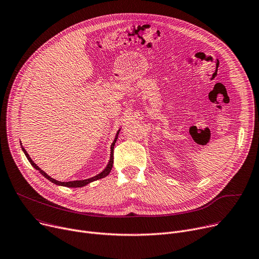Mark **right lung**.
<instances>
[{"instance_id": "add662e5", "label": "right lung", "mask_w": 259, "mask_h": 259, "mask_svg": "<svg viewBox=\"0 0 259 259\" xmlns=\"http://www.w3.org/2000/svg\"><path fill=\"white\" fill-rule=\"evenodd\" d=\"M119 132H120V130H119L118 132H117V135H116V138H115V140L113 141V143H112V145H111V157H110V162H109V164H108V166L105 168V170L103 171V172H101L99 174H97L96 176H93V177H91V178H88V180H84V181H74V182H67V183H63V182H58V181H56V180H54V178H52L51 176H49L45 171H42L40 168H39L32 160H31V157H30V155L28 154V152L25 150V148L24 147H22V149L24 150V152H25V154H26V156H27V158L29 160V162H30V164L36 169V170H38L39 172H40L46 178H48V180L50 181V182H52L53 184H56V185H59V186H63V187H68V188H79V187H84V186H86V185H88V184H90V183H92V182H94V181H96V180H101V178H104V177H106L110 172H111V170H112V167H113V158H114V152H113V150H114V145H115V143H116V141H117V138H118V134H119Z\"/></svg>"}]
</instances>
